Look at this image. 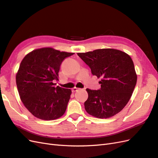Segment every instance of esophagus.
I'll return each mask as SVG.
<instances>
[{
    "instance_id": "esophagus-1",
    "label": "esophagus",
    "mask_w": 158,
    "mask_h": 158,
    "mask_svg": "<svg viewBox=\"0 0 158 158\" xmlns=\"http://www.w3.org/2000/svg\"><path fill=\"white\" fill-rule=\"evenodd\" d=\"M79 89V88H77V87H74L72 89V92H75V91H77Z\"/></svg>"
}]
</instances>
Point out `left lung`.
<instances>
[{
    "label": "left lung",
    "mask_w": 158,
    "mask_h": 158,
    "mask_svg": "<svg viewBox=\"0 0 158 158\" xmlns=\"http://www.w3.org/2000/svg\"><path fill=\"white\" fill-rule=\"evenodd\" d=\"M78 56L90 67L91 73L102 80L101 89H87L88 99L84 103L89 114L107 119L123 110L130 99L137 82L131 58L125 52L114 48H102Z\"/></svg>",
    "instance_id": "8db88e82"
}]
</instances>
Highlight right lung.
<instances>
[{
    "label": "right lung",
    "instance_id": "right-lung-1",
    "mask_svg": "<svg viewBox=\"0 0 158 158\" xmlns=\"http://www.w3.org/2000/svg\"><path fill=\"white\" fill-rule=\"evenodd\" d=\"M73 52L41 48L27 54L16 75L18 91L24 106L36 118L53 120L66 111L71 90L57 86L63 60Z\"/></svg>",
    "mask_w": 158,
    "mask_h": 158
}]
</instances>
